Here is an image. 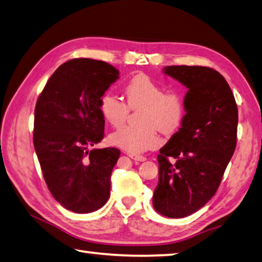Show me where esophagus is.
<instances>
[{
  "mask_svg": "<svg viewBox=\"0 0 262 262\" xmlns=\"http://www.w3.org/2000/svg\"><path fill=\"white\" fill-rule=\"evenodd\" d=\"M129 157H130V158H132L133 160H135V161H140V163H142V161H145V160H146V158H145V157H143V156L129 155Z\"/></svg>",
  "mask_w": 262,
  "mask_h": 262,
  "instance_id": "esophagus-1",
  "label": "esophagus"
}]
</instances>
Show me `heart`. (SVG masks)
<instances>
[{"label": "heart", "mask_w": 262, "mask_h": 262, "mask_svg": "<svg viewBox=\"0 0 262 262\" xmlns=\"http://www.w3.org/2000/svg\"><path fill=\"white\" fill-rule=\"evenodd\" d=\"M127 104L111 92L104 93L98 101L103 118L113 127L125 122L129 108L137 110L140 125L123 126L110 135V143L132 155H139L159 146L161 140L157 129L172 134L180 127L185 113L180 94L165 93L161 84L145 74H137L123 88Z\"/></svg>", "instance_id": "obj_1"}]
</instances>
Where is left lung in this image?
Listing matches in <instances>:
<instances>
[{
	"mask_svg": "<svg viewBox=\"0 0 262 262\" xmlns=\"http://www.w3.org/2000/svg\"><path fill=\"white\" fill-rule=\"evenodd\" d=\"M188 88L179 132L159 150L152 204L172 219L197 212L215 194L237 142L238 110L226 79L205 66H166Z\"/></svg>",
	"mask_w": 262,
	"mask_h": 262,
	"instance_id": "1",
	"label": "left lung"
}]
</instances>
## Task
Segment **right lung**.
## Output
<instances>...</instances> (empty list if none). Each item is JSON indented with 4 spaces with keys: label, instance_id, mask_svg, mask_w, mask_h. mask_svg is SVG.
<instances>
[{
    "label": "right lung",
    "instance_id": "right-lung-1",
    "mask_svg": "<svg viewBox=\"0 0 262 262\" xmlns=\"http://www.w3.org/2000/svg\"><path fill=\"white\" fill-rule=\"evenodd\" d=\"M119 79L103 60L75 58L61 64L37 98L33 142L48 189L66 210L90 213L110 197L117 147L92 149L104 137L99 97Z\"/></svg>",
    "mask_w": 262,
    "mask_h": 262
}]
</instances>
